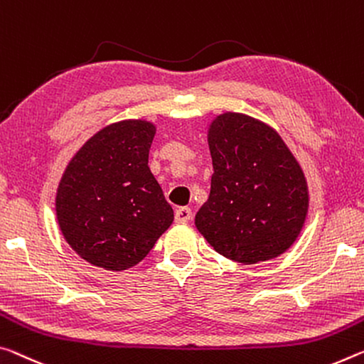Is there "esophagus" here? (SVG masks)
Instances as JSON below:
<instances>
[{
	"mask_svg": "<svg viewBox=\"0 0 364 364\" xmlns=\"http://www.w3.org/2000/svg\"><path fill=\"white\" fill-rule=\"evenodd\" d=\"M193 218V210L189 207H180L175 212V220L178 223H188Z\"/></svg>",
	"mask_w": 364,
	"mask_h": 364,
	"instance_id": "34e87169",
	"label": "esophagus"
}]
</instances>
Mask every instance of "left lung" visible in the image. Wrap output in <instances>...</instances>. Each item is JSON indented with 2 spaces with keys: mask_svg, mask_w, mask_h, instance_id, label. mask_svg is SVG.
Returning <instances> with one entry per match:
<instances>
[{
  "mask_svg": "<svg viewBox=\"0 0 364 364\" xmlns=\"http://www.w3.org/2000/svg\"><path fill=\"white\" fill-rule=\"evenodd\" d=\"M213 175L196 228L218 255L240 264L270 261L295 243L306 222L308 181L279 132L227 112L207 131Z\"/></svg>",
  "mask_w": 364,
  "mask_h": 364,
  "instance_id": "obj_1",
  "label": "left lung"
}]
</instances>
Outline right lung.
Returning <instances> with one entry per match:
<instances>
[{"label": "right lung", "instance_id": "1", "mask_svg": "<svg viewBox=\"0 0 364 364\" xmlns=\"http://www.w3.org/2000/svg\"><path fill=\"white\" fill-rule=\"evenodd\" d=\"M155 124L123 119L95 132L69 160L56 189L66 243L113 272L146 257L173 223V209L149 168Z\"/></svg>", "mask_w": 364, "mask_h": 364}]
</instances>
